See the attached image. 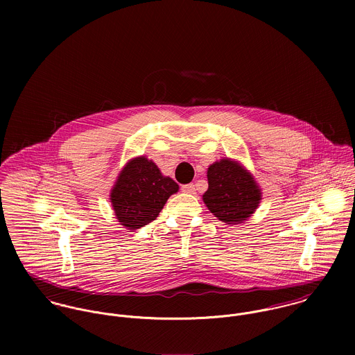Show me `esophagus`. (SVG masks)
Masks as SVG:
<instances>
[{
	"label": "esophagus",
	"mask_w": 355,
	"mask_h": 355,
	"mask_svg": "<svg viewBox=\"0 0 355 355\" xmlns=\"http://www.w3.org/2000/svg\"><path fill=\"white\" fill-rule=\"evenodd\" d=\"M182 191L184 194H196V186L194 184H186L182 187Z\"/></svg>",
	"instance_id": "esophagus-1"
}]
</instances>
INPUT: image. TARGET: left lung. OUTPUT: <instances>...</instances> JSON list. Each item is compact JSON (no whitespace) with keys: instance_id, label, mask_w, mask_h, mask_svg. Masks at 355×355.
<instances>
[{"instance_id":"8db88e82","label":"left lung","mask_w":355,"mask_h":355,"mask_svg":"<svg viewBox=\"0 0 355 355\" xmlns=\"http://www.w3.org/2000/svg\"><path fill=\"white\" fill-rule=\"evenodd\" d=\"M209 187L202 196L206 207L220 221L242 224L259 206L262 191L253 173L232 158H221L207 168Z\"/></svg>"}]
</instances>
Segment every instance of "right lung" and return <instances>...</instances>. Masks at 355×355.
Returning <instances> with one entry per match:
<instances>
[{"instance_id": "obj_1", "label": "right lung", "mask_w": 355, "mask_h": 355, "mask_svg": "<svg viewBox=\"0 0 355 355\" xmlns=\"http://www.w3.org/2000/svg\"><path fill=\"white\" fill-rule=\"evenodd\" d=\"M178 191L173 179L164 176L153 159L139 155L121 168L109 200L119 224L134 231L153 221Z\"/></svg>"}]
</instances>
